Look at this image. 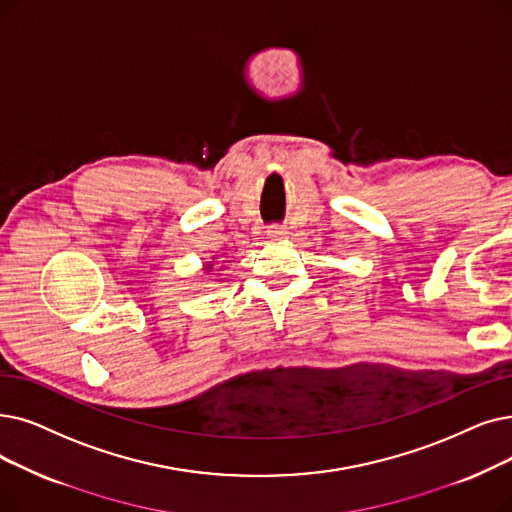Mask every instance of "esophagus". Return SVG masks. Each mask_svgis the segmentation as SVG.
<instances>
[{
	"label": "esophagus",
	"instance_id": "1",
	"mask_svg": "<svg viewBox=\"0 0 512 512\" xmlns=\"http://www.w3.org/2000/svg\"><path fill=\"white\" fill-rule=\"evenodd\" d=\"M288 232H286V228H282V226H270L268 228V236L270 238H284Z\"/></svg>",
	"mask_w": 512,
	"mask_h": 512
}]
</instances>
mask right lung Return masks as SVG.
<instances>
[{"label":"right lung","mask_w":512,"mask_h":512,"mask_svg":"<svg viewBox=\"0 0 512 512\" xmlns=\"http://www.w3.org/2000/svg\"><path fill=\"white\" fill-rule=\"evenodd\" d=\"M213 270V263H207V272H211Z\"/></svg>","instance_id":"obj_1"}]
</instances>
